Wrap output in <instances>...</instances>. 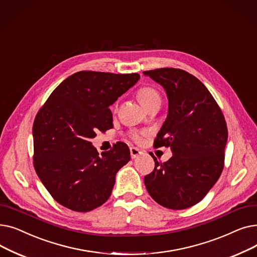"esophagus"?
I'll list each match as a JSON object with an SVG mask.
<instances>
[{
    "label": "esophagus",
    "instance_id": "1",
    "mask_svg": "<svg viewBox=\"0 0 257 257\" xmlns=\"http://www.w3.org/2000/svg\"><path fill=\"white\" fill-rule=\"evenodd\" d=\"M141 154H142V151L139 150L138 148H134V147H131V148H130V155H131V158L136 159V158H138Z\"/></svg>",
    "mask_w": 257,
    "mask_h": 257
}]
</instances>
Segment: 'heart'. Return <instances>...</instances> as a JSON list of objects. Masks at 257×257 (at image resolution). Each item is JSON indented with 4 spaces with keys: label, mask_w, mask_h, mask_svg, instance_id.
I'll list each match as a JSON object with an SVG mask.
<instances>
[{
    "label": "heart",
    "mask_w": 257,
    "mask_h": 257,
    "mask_svg": "<svg viewBox=\"0 0 257 257\" xmlns=\"http://www.w3.org/2000/svg\"><path fill=\"white\" fill-rule=\"evenodd\" d=\"M137 97H138L139 101L141 102V104L146 108V109L148 107H150L151 105L160 102V96H159L158 91L155 88L149 87V86L141 88L138 91ZM132 137L138 142H140L142 140V136L140 133H133Z\"/></svg>",
    "instance_id": "obj_1"
}]
</instances>
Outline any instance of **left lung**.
Listing matches in <instances>:
<instances>
[{
    "instance_id": "obj_1",
    "label": "left lung",
    "mask_w": 257,
    "mask_h": 257,
    "mask_svg": "<svg viewBox=\"0 0 257 257\" xmlns=\"http://www.w3.org/2000/svg\"><path fill=\"white\" fill-rule=\"evenodd\" d=\"M166 89L167 119L154 147L171 148L173 156L145 176L148 193L161 206L185 209L203 199L224 169L228 130L224 114L201 81L180 69L144 72Z\"/></svg>"
}]
</instances>
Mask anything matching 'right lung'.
<instances>
[{"instance_id": "obj_1", "label": "right lung", "mask_w": 257, "mask_h": 257, "mask_svg": "<svg viewBox=\"0 0 257 257\" xmlns=\"http://www.w3.org/2000/svg\"><path fill=\"white\" fill-rule=\"evenodd\" d=\"M140 75L81 71L53 90L33 123V165L45 187L62 206L87 212L110 197L115 174L130 160L117 142L99 155L90 140L111 129L109 106Z\"/></svg>"}]
</instances>
